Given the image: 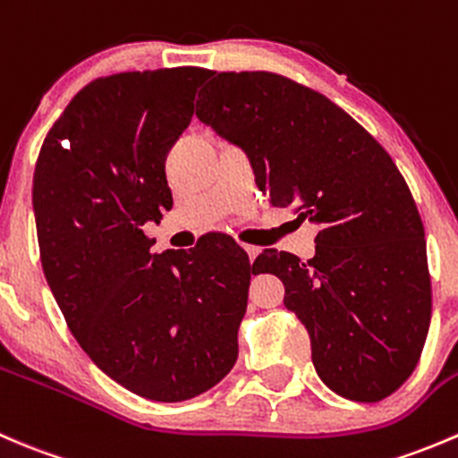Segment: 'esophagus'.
<instances>
[{
    "mask_svg": "<svg viewBox=\"0 0 458 458\" xmlns=\"http://www.w3.org/2000/svg\"><path fill=\"white\" fill-rule=\"evenodd\" d=\"M244 247V251H247V256H249V260H256V256L258 253H260V247H253V244H242Z\"/></svg>",
    "mask_w": 458,
    "mask_h": 458,
    "instance_id": "esophagus-1",
    "label": "esophagus"
}]
</instances>
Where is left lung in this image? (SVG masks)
<instances>
[{"instance_id":"obj_1","label":"left lung","mask_w":458,"mask_h":458,"mask_svg":"<svg viewBox=\"0 0 458 458\" xmlns=\"http://www.w3.org/2000/svg\"><path fill=\"white\" fill-rule=\"evenodd\" d=\"M196 115L247 151L271 205L320 225L311 260L265 249L253 267L284 283L323 383L359 403L396 392L428 338L432 283L423 223L389 153L323 93L269 71L218 73Z\"/></svg>"}]
</instances>
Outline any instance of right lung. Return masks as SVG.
<instances>
[{
	"label": "right lung",
	"mask_w": 458,
	"mask_h": 458,
	"mask_svg": "<svg viewBox=\"0 0 458 458\" xmlns=\"http://www.w3.org/2000/svg\"><path fill=\"white\" fill-rule=\"evenodd\" d=\"M211 71H129L86 84L48 131L33 175L47 283L106 377L178 403L223 381L256 267L225 235L151 253L144 223L174 207L165 160Z\"/></svg>",
	"instance_id": "right-lung-1"
}]
</instances>
